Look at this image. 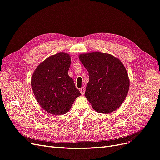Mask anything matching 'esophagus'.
I'll use <instances>...</instances> for the list:
<instances>
[{"instance_id": "esophagus-1", "label": "esophagus", "mask_w": 160, "mask_h": 160, "mask_svg": "<svg viewBox=\"0 0 160 160\" xmlns=\"http://www.w3.org/2000/svg\"><path fill=\"white\" fill-rule=\"evenodd\" d=\"M80 90V92L82 95H83L85 94V87H82V88L79 89Z\"/></svg>"}]
</instances>
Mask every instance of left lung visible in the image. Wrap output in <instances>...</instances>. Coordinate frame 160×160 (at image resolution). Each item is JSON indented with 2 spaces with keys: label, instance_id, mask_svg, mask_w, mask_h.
Segmentation results:
<instances>
[{
  "label": "left lung",
  "instance_id": "obj_1",
  "mask_svg": "<svg viewBox=\"0 0 160 160\" xmlns=\"http://www.w3.org/2000/svg\"><path fill=\"white\" fill-rule=\"evenodd\" d=\"M79 58L89 72L85 97L92 108L105 114L118 109L129 88L128 72L122 61L99 51L81 54Z\"/></svg>",
  "mask_w": 160,
  "mask_h": 160
}]
</instances>
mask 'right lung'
<instances>
[{
    "mask_svg": "<svg viewBox=\"0 0 160 160\" xmlns=\"http://www.w3.org/2000/svg\"><path fill=\"white\" fill-rule=\"evenodd\" d=\"M71 56L60 52L37 66L31 77V87L42 108L52 115L68 112L75 99L81 95L68 75Z\"/></svg>",
    "mask_w": 160,
    "mask_h": 160,
    "instance_id": "add662e5",
    "label": "right lung"
}]
</instances>
